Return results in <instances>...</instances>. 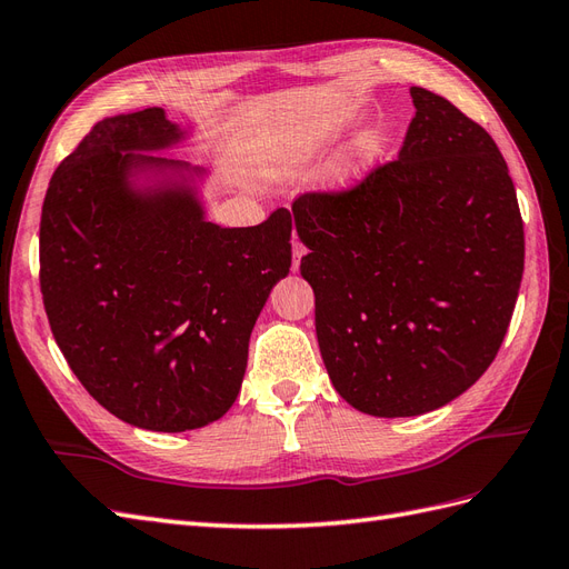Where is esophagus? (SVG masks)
I'll return each instance as SVG.
<instances>
[{"label":"esophagus","mask_w":569,"mask_h":569,"mask_svg":"<svg viewBox=\"0 0 569 569\" xmlns=\"http://www.w3.org/2000/svg\"><path fill=\"white\" fill-rule=\"evenodd\" d=\"M302 254H305V247H302V242H298V240H296V242H293V271H298Z\"/></svg>","instance_id":"esophagus-1"}]
</instances>
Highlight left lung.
Returning <instances> with one entry per match:
<instances>
[{
  "label": "left lung",
  "instance_id": "1",
  "mask_svg": "<svg viewBox=\"0 0 569 569\" xmlns=\"http://www.w3.org/2000/svg\"><path fill=\"white\" fill-rule=\"evenodd\" d=\"M399 158L293 201L329 380L403 418L463 395L498 356L523 273L515 182L483 127L420 86Z\"/></svg>",
  "mask_w": 569,
  "mask_h": 569
}]
</instances>
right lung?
Masks as SVG:
<instances>
[{"mask_svg":"<svg viewBox=\"0 0 569 569\" xmlns=\"http://www.w3.org/2000/svg\"><path fill=\"white\" fill-rule=\"evenodd\" d=\"M184 134L163 108L93 124L54 170L40 216V293L86 391L129 426L182 432L221 418L276 281L290 269L288 209L221 228L189 187L134 189L143 156Z\"/></svg>","mask_w":569,"mask_h":569,"instance_id":"add662e5","label":"right lung"}]
</instances>
